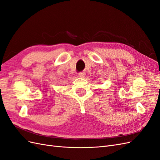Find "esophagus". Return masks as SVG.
I'll return each instance as SVG.
<instances>
[{
  "instance_id": "34e87169",
  "label": "esophagus",
  "mask_w": 160,
  "mask_h": 160,
  "mask_svg": "<svg viewBox=\"0 0 160 160\" xmlns=\"http://www.w3.org/2000/svg\"><path fill=\"white\" fill-rule=\"evenodd\" d=\"M85 73L83 72H80L78 73V76L79 77H85Z\"/></svg>"
}]
</instances>
